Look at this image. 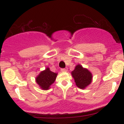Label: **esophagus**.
Wrapping results in <instances>:
<instances>
[{"instance_id": "34e87169", "label": "esophagus", "mask_w": 124, "mask_h": 124, "mask_svg": "<svg viewBox=\"0 0 124 124\" xmlns=\"http://www.w3.org/2000/svg\"><path fill=\"white\" fill-rule=\"evenodd\" d=\"M61 71L62 72H67L68 71V68H62V69H61Z\"/></svg>"}]
</instances>
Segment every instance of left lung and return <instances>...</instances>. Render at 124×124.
<instances>
[{"label": "left lung", "mask_w": 124, "mask_h": 124, "mask_svg": "<svg viewBox=\"0 0 124 124\" xmlns=\"http://www.w3.org/2000/svg\"><path fill=\"white\" fill-rule=\"evenodd\" d=\"M72 75L75 79L76 86L80 89H85L92 82V73L80 65L75 67V70L72 72Z\"/></svg>", "instance_id": "1"}]
</instances>
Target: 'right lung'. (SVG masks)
I'll return each instance as SVG.
<instances>
[{
	"label": "right lung",
	"instance_id": "add662e5",
	"mask_svg": "<svg viewBox=\"0 0 124 124\" xmlns=\"http://www.w3.org/2000/svg\"><path fill=\"white\" fill-rule=\"evenodd\" d=\"M57 73L51 72L49 68H46L45 70L41 72L37 77V83L42 89L48 90L56 79Z\"/></svg>",
	"mask_w": 124,
	"mask_h": 124
}]
</instances>
